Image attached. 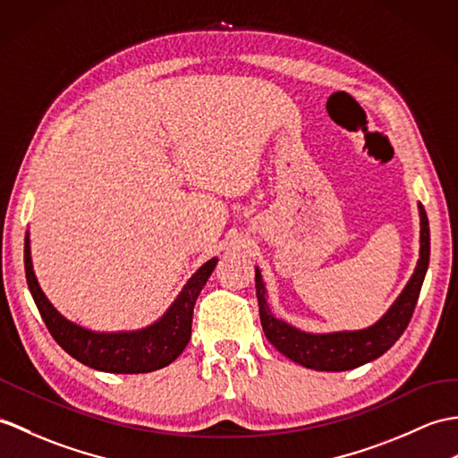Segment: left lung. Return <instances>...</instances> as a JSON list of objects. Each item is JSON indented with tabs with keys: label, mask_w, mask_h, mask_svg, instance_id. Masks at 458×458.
<instances>
[{
	"label": "left lung",
	"mask_w": 458,
	"mask_h": 458,
	"mask_svg": "<svg viewBox=\"0 0 458 458\" xmlns=\"http://www.w3.org/2000/svg\"><path fill=\"white\" fill-rule=\"evenodd\" d=\"M421 216V248L420 261L413 271L406 289L398 296V301L392 304L390 310L382 316L375 326L360 332H339L314 335L304 334L283 320H277L265 302V286L261 281L259 269H255V291H258L259 302V318L265 337L277 347L283 355L293 359L294 363H301L306 369L314 370H349L369 363L394 345L403 329L408 327L413 310L420 299V291L428 273L429 265V220L425 215V208L420 205Z\"/></svg>",
	"instance_id": "8db88e82"
}]
</instances>
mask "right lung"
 <instances>
[{"instance_id":"obj_1","label":"right lung","mask_w":458,"mask_h":458,"mask_svg":"<svg viewBox=\"0 0 458 458\" xmlns=\"http://www.w3.org/2000/svg\"><path fill=\"white\" fill-rule=\"evenodd\" d=\"M216 267V259L207 261L177 296L172 308L154 326L140 332L123 334H95L62 318L55 306L48 302L45 293L40 291L30 263L29 233L25 236V275L29 291L33 294L38 312L45 320L50 335L56 344L80 363L105 373L138 375L152 373L167 367L185 349L191 339V322H193V308L199 293L203 291L210 273Z\"/></svg>"}]
</instances>
